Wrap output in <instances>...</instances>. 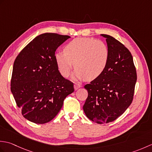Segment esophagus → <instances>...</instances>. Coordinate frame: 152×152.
<instances>
[{
	"label": "esophagus",
	"mask_w": 152,
	"mask_h": 152,
	"mask_svg": "<svg viewBox=\"0 0 152 152\" xmlns=\"http://www.w3.org/2000/svg\"><path fill=\"white\" fill-rule=\"evenodd\" d=\"M81 86H82L81 85L76 84H76L74 86V89H75V90H77L78 89H79L80 88H81Z\"/></svg>",
	"instance_id": "34e87169"
}]
</instances>
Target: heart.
I'll list each match as a JSON object with an SVG mask.
<instances>
[{"label":"heart","mask_w":152,"mask_h":152,"mask_svg":"<svg viewBox=\"0 0 152 152\" xmlns=\"http://www.w3.org/2000/svg\"><path fill=\"white\" fill-rule=\"evenodd\" d=\"M55 59L63 76H69L74 66L77 78L91 81L104 71L109 60V50L102 41L76 38L66 45L64 51L56 52Z\"/></svg>","instance_id":"b5f03b06"}]
</instances>
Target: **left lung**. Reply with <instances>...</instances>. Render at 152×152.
<instances>
[{
  "label": "left lung",
  "instance_id": "1",
  "mask_svg": "<svg viewBox=\"0 0 152 152\" xmlns=\"http://www.w3.org/2000/svg\"><path fill=\"white\" fill-rule=\"evenodd\" d=\"M106 38L109 60L104 72L84 88L88 96L83 111L90 120L107 124L115 120L131 104L137 76L133 56L127 48L110 35Z\"/></svg>",
  "mask_w": 152,
  "mask_h": 152
}]
</instances>
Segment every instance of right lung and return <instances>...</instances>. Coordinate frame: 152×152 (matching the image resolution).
<instances>
[{"mask_svg": "<svg viewBox=\"0 0 152 152\" xmlns=\"http://www.w3.org/2000/svg\"><path fill=\"white\" fill-rule=\"evenodd\" d=\"M68 35L44 33L34 38L14 61L11 91L22 115L28 121L44 124L56 117L74 84L58 70L55 52Z\"/></svg>", "mask_w": 152, "mask_h": 152, "instance_id": "add662e5", "label": "right lung"}]
</instances>
